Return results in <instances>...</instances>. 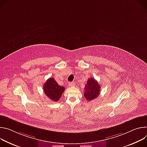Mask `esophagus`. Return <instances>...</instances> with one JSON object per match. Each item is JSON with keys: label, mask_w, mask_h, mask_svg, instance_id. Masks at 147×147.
I'll return each mask as SVG.
<instances>
[{"label": "esophagus", "mask_w": 147, "mask_h": 147, "mask_svg": "<svg viewBox=\"0 0 147 147\" xmlns=\"http://www.w3.org/2000/svg\"><path fill=\"white\" fill-rule=\"evenodd\" d=\"M75 82H69V84H68V85H69V86H70V87H72V86H75Z\"/></svg>", "instance_id": "obj_1"}]
</instances>
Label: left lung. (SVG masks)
<instances>
[{
    "label": "left lung",
    "mask_w": 147,
    "mask_h": 147,
    "mask_svg": "<svg viewBox=\"0 0 147 147\" xmlns=\"http://www.w3.org/2000/svg\"><path fill=\"white\" fill-rule=\"evenodd\" d=\"M100 86L93 78H90L84 88V96L88 101H91L99 96Z\"/></svg>",
    "instance_id": "1"
}]
</instances>
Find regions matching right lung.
Listing matches in <instances>:
<instances>
[{"label": "right lung", "mask_w": 147, "mask_h": 147, "mask_svg": "<svg viewBox=\"0 0 147 147\" xmlns=\"http://www.w3.org/2000/svg\"><path fill=\"white\" fill-rule=\"evenodd\" d=\"M43 90L49 99L52 101L57 102L65 91V88L59 85L53 78H50L44 84Z\"/></svg>", "instance_id": "obj_1"}]
</instances>
